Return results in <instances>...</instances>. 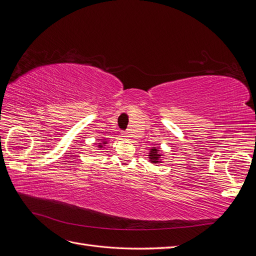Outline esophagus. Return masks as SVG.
<instances>
[{"label": "esophagus", "mask_w": 256, "mask_h": 256, "mask_svg": "<svg viewBox=\"0 0 256 256\" xmlns=\"http://www.w3.org/2000/svg\"><path fill=\"white\" fill-rule=\"evenodd\" d=\"M122 136L124 138H127L129 136H128V134H122Z\"/></svg>", "instance_id": "esophagus-1"}]
</instances>
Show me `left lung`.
<instances>
[{
	"label": "left lung",
	"instance_id": "1",
	"mask_svg": "<svg viewBox=\"0 0 256 256\" xmlns=\"http://www.w3.org/2000/svg\"><path fill=\"white\" fill-rule=\"evenodd\" d=\"M162 157H164V154L161 152L159 147H152L150 152H148V158H150V161L152 162V164H161Z\"/></svg>",
	"mask_w": 256,
	"mask_h": 256
}]
</instances>
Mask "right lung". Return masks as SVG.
Returning <instances> with one entry per match:
<instances>
[{"instance_id": "obj_1", "label": "right lung", "mask_w": 256, "mask_h": 256, "mask_svg": "<svg viewBox=\"0 0 256 256\" xmlns=\"http://www.w3.org/2000/svg\"><path fill=\"white\" fill-rule=\"evenodd\" d=\"M106 143H108V142H106V140H102V143H98V144H97V147H98L99 150H102V148H104V146Z\"/></svg>"}]
</instances>
